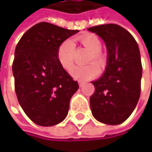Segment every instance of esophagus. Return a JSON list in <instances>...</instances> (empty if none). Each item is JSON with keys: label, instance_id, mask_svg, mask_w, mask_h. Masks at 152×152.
Here are the masks:
<instances>
[{"label": "esophagus", "instance_id": "esophagus-1", "mask_svg": "<svg viewBox=\"0 0 152 152\" xmlns=\"http://www.w3.org/2000/svg\"><path fill=\"white\" fill-rule=\"evenodd\" d=\"M78 83H79V86H80V87H82V86H83V85H84V83H83V82H82V81H79V82H78Z\"/></svg>", "mask_w": 152, "mask_h": 152}]
</instances>
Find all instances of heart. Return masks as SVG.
Masks as SVG:
<instances>
[{
    "instance_id": "obj_1",
    "label": "heart",
    "mask_w": 152,
    "mask_h": 152,
    "mask_svg": "<svg viewBox=\"0 0 152 152\" xmlns=\"http://www.w3.org/2000/svg\"><path fill=\"white\" fill-rule=\"evenodd\" d=\"M76 40L82 46L90 51V54L86 58V63H91L87 66H77L72 69L71 75L76 79L86 81L91 79L99 74V69L95 65L102 67L105 64V58L100 52L102 43L100 39L94 34L87 33L76 38ZM76 54V46L71 39L64 40L57 49L56 57L61 66L66 70H70L74 65ZM93 63H95L93 64Z\"/></svg>"
}]
</instances>
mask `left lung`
I'll return each mask as SVG.
<instances>
[{
  "instance_id": "left-lung-1",
  "label": "left lung",
  "mask_w": 152,
  "mask_h": 152,
  "mask_svg": "<svg viewBox=\"0 0 152 152\" xmlns=\"http://www.w3.org/2000/svg\"><path fill=\"white\" fill-rule=\"evenodd\" d=\"M107 48L106 72L97 81L90 98L92 115L99 121L118 125L132 113L140 98L142 62L136 39L124 28L108 23L88 28Z\"/></svg>"
}]
</instances>
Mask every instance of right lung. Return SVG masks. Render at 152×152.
Instances as JSON below:
<instances>
[{
	"instance_id": "obj_1",
	"label": "right lung",
	"mask_w": 152,
	"mask_h": 152,
	"mask_svg": "<svg viewBox=\"0 0 152 152\" xmlns=\"http://www.w3.org/2000/svg\"><path fill=\"white\" fill-rule=\"evenodd\" d=\"M78 31L42 22L29 29L16 45L12 65L15 94L25 114L37 125H56L68 114L79 85L61 66L56 53Z\"/></svg>"
}]
</instances>
